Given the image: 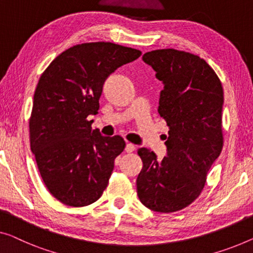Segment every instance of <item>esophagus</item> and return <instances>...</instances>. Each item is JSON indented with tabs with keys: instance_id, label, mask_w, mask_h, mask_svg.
I'll return each mask as SVG.
<instances>
[{
	"instance_id": "obj_1",
	"label": "esophagus",
	"mask_w": 253,
	"mask_h": 253,
	"mask_svg": "<svg viewBox=\"0 0 253 253\" xmlns=\"http://www.w3.org/2000/svg\"><path fill=\"white\" fill-rule=\"evenodd\" d=\"M135 149H136V146H135L134 144H131V143H127L125 151L127 153H130V152H134Z\"/></svg>"
}]
</instances>
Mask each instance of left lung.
I'll return each mask as SVG.
<instances>
[{
	"mask_svg": "<svg viewBox=\"0 0 253 253\" xmlns=\"http://www.w3.org/2000/svg\"><path fill=\"white\" fill-rule=\"evenodd\" d=\"M142 59L164 83L158 112L169 131L163 160L149 149L137 150L143 163L137 195L150 210L175 212L199 198L223 149L224 90L214 70L195 54L164 48Z\"/></svg>",
	"mask_w": 253,
	"mask_h": 253,
	"instance_id": "1",
	"label": "left lung"
}]
</instances>
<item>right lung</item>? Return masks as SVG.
<instances>
[{"label": "right lung", "instance_id": "add662e5", "mask_svg": "<svg viewBox=\"0 0 253 253\" xmlns=\"http://www.w3.org/2000/svg\"><path fill=\"white\" fill-rule=\"evenodd\" d=\"M142 52L110 42L83 43L63 51L41 76L29 118L30 149L53 197L69 207L97 201L115 159L125 149L119 135L92 129L103 84L117 68Z\"/></svg>", "mask_w": 253, "mask_h": 253}]
</instances>
